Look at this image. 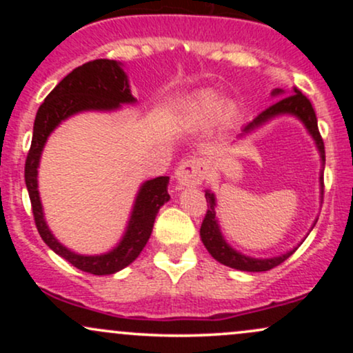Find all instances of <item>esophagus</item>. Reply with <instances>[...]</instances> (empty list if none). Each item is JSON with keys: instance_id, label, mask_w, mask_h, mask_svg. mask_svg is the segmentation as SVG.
Listing matches in <instances>:
<instances>
[{"instance_id": "esophagus-1", "label": "esophagus", "mask_w": 353, "mask_h": 353, "mask_svg": "<svg viewBox=\"0 0 353 353\" xmlns=\"http://www.w3.org/2000/svg\"><path fill=\"white\" fill-rule=\"evenodd\" d=\"M205 179V165L201 159L192 157L177 165L176 181L181 185H199Z\"/></svg>"}]
</instances>
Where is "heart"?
<instances>
[{
	"label": "heart",
	"instance_id": "obj_1",
	"mask_svg": "<svg viewBox=\"0 0 353 353\" xmlns=\"http://www.w3.org/2000/svg\"><path fill=\"white\" fill-rule=\"evenodd\" d=\"M222 103H224V98L219 92L202 91L190 99L188 112L197 123H205V121H210L217 114L224 123H229L237 116V106L234 103H225V106L222 107Z\"/></svg>",
	"mask_w": 353,
	"mask_h": 353
}]
</instances>
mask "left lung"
<instances>
[{"mask_svg": "<svg viewBox=\"0 0 353 353\" xmlns=\"http://www.w3.org/2000/svg\"><path fill=\"white\" fill-rule=\"evenodd\" d=\"M272 96H283L282 89H274ZM289 114L297 117L299 121H302V124L305 125V129L309 131V134L314 137L315 145H317L320 161H322V165H325V145H323V139L319 132L317 125V116H315L314 108H312L310 101L299 91L297 88H294V94L285 96V98L279 99L277 103H274L272 106H269L265 111H262L252 123H249L242 128V132L239 137L250 134L254 129L261 128L262 124H265L267 121L274 119L277 116ZM320 194H323V176L320 174ZM205 199H208V214H205L204 221H202L201 225V239L202 244L205 245V249L209 250V254L216 259L221 264L232 267V269L237 270H245V272H265V270L274 269L279 264H282L283 261L292 255L297 247H294L289 252L277 255V257H269V259H255L249 257V255H244L237 252L236 249H232L228 242H225L224 236H222L221 228H219V221L216 217V197L210 190H205ZM317 222V221H315ZM314 222V225H315Z\"/></svg>", "mask_w": 353, "mask_h": 353, "instance_id": "8db88e82", "label": "left lung"}]
</instances>
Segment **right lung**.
<instances>
[{
	"instance_id": "1",
	"label": "right lung",
	"mask_w": 353,
	"mask_h": 353,
	"mask_svg": "<svg viewBox=\"0 0 353 353\" xmlns=\"http://www.w3.org/2000/svg\"><path fill=\"white\" fill-rule=\"evenodd\" d=\"M132 103H136V99L131 94L128 76L121 63L112 59H94L76 68L61 79L36 112L33 141L24 165V181L30 192L36 228L51 250L83 272L109 275L119 272L136 261L151 237L157 212L164 202L171 199L168 194L169 177H156L141 185L128 228L114 249L101 255H81L61 244L44 221L38 190L39 159L48 137L68 117L84 111H114L121 104Z\"/></svg>"
}]
</instances>
